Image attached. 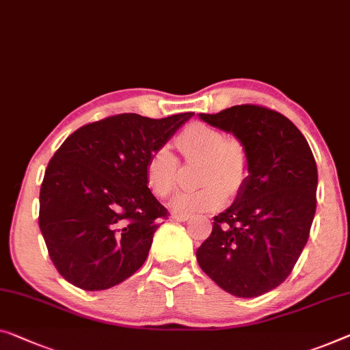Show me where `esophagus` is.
<instances>
[{
    "instance_id": "esophagus-1",
    "label": "esophagus",
    "mask_w": 350,
    "mask_h": 350,
    "mask_svg": "<svg viewBox=\"0 0 350 350\" xmlns=\"http://www.w3.org/2000/svg\"><path fill=\"white\" fill-rule=\"evenodd\" d=\"M171 218H173V220H176V221H187V220H190V215H182V213H173V215H171Z\"/></svg>"
}]
</instances>
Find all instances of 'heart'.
Returning a JSON list of instances; mask_svg holds the SVG:
<instances>
[{
  "label": "heart",
  "mask_w": 350,
  "mask_h": 350,
  "mask_svg": "<svg viewBox=\"0 0 350 350\" xmlns=\"http://www.w3.org/2000/svg\"><path fill=\"white\" fill-rule=\"evenodd\" d=\"M177 149L185 159H201V182L196 190L179 191L171 208L182 215L215 211L231 195L243 189L250 176V154L239 138L223 137L204 122H190L176 138ZM146 185L155 196L166 198L179 182V161L168 146H160L149 155L144 166Z\"/></svg>",
  "instance_id": "1"
}]
</instances>
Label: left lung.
<instances>
[{
    "instance_id": "left-lung-1",
    "label": "left lung",
    "mask_w": 350,
    "mask_h": 350,
    "mask_svg": "<svg viewBox=\"0 0 350 350\" xmlns=\"http://www.w3.org/2000/svg\"><path fill=\"white\" fill-rule=\"evenodd\" d=\"M200 118L243 142L250 176L232 206L213 217L198 264L229 294L259 297L288 278L308 242L316 161L300 130L270 108L236 105Z\"/></svg>"
}]
</instances>
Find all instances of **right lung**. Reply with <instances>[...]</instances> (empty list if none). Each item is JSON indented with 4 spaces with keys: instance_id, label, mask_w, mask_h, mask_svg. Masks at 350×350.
<instances>
[{
    "instance_id": "add662e5",
    "label": "right lung",
    "mask_w": 350,
    "mask_h": 350,
    "mask_svg": "<svg viewBox=\"0 0 350 350\" xmlns=\"http://www.w3.org/2000/svg\"><path fill=\"white\" fill-rule=\"evenodd\" d=\"M193 114H116L83 125L61 144L40 185L39 226L62 278L103 291L144 264L168 215L146 185V161Z\"/></svg>"
}]
</instances>
